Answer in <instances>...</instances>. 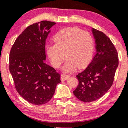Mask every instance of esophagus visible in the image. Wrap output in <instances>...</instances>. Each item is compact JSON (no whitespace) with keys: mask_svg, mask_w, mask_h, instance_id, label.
Segmentation results:
<instances>
[{"mask_svg":"<svg viewBox=\"0 0 128 128\" xmlns=\"http://www.w3.org/2000/svg\"><path fill=\"white\" fill-rule=\"evenodd\" d=\"M69 77H70V76H69V75L62 74L60 75V79L62 81H64V80L68 79V78H69Z\"/></svg>","mask_w":128,"mask_h":128,"instance_id":"1","label":"esophagus"}]
</instances>
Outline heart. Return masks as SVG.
<instances>
[{
	"instance_id": "obj_1",
	"label": "heart",
	"mask_w": 128,
	"mask_h": 128,
	"mask_svg": "<svg viewBox=\"0 0 128 128\" xmlns=\"http://www.w3.org/2000/svg\"><path fill=\"white\" fill-rule=\"evenodd\" d=\"M54 42L46 49L50 63L56 68L62 64L65 53L68 58L62 68L64 72H70L77 67H86L92 60L94 42L88 32L78 27L65 28L57 32Z\"/></svg>"
}]
</instances>
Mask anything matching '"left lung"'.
<instances>
[{
    "instance_id": "left-lung-1",
    "label": "left lung",
    "mask_w": 128,
    "mask_h": 128,
    "mask_svg": "<svg viewBox=\"0 0 128 128\" xmlns=\"http://www.w3.org/2000/svg\"><path fill=\"white\" fill-rule=\"evenodd\" d=\"M96 53L84 70L76 77L78 85L73 94L80 101L91 102L102 97L111 87L118 66L116 48L104 33L92 28Z\"/></svg>"
}]
</instances>
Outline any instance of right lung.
I'll use <instances>...</instances> for the list:
<instances>
[{"label": "right lung", "instance_id": "1", "mask_svg": "<svg viewBox=\"0 0 128 128\" xmlns=\"http://www.w3.org/2000/svg\"><path fill=\"white\" fill-rule=\"evenodd\" d=\"M56 22L42 21L28 26L16 40L9 56V70L15 87L24 100L46 104L60 82V74L45 63V41Z\"/></svg>", "mask_w": 128, "mask_h": 128}]
</instances>
